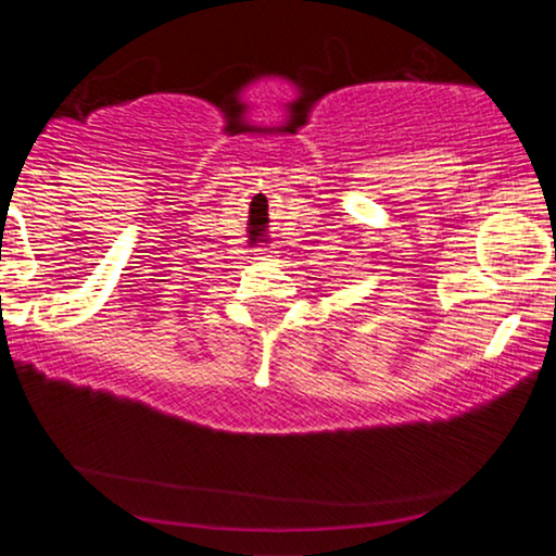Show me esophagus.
Here are the masks:
<instances>
[{
    "label": "esophagus",
    "mask_w": 556,
    "mask_h": 556,
    "mask_svg": "<svg viewBox=\"0 0 556 556\" xmlns=\"http://www.w3.org/2000/svg\"><path fill=\"white\" fill-rule=\"evenodd\" d=\"M276 257V252L273 250H265V247H260V250H254V260H260V263H267V260Z\"/></svg>",
    "instance_id": "esophagus-1"
}]
</instances>
